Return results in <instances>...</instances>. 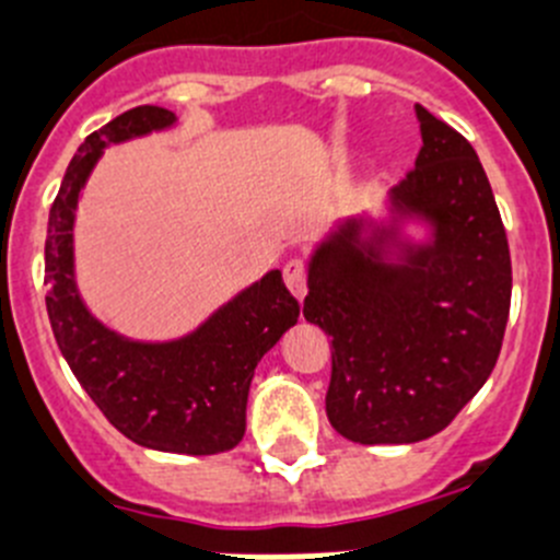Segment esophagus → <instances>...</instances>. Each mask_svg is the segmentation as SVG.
<instances>
[{"instance_id":"34e87169","label":"esophagus","mask_w":560,"mask_h":560,"mask_svg":"<svg viewBox=\"0 0 560 560\" xmlns=\"http://www.w3.org/2000/svg\"><path fill=\"white\" fill-rule=\"evenodd\" d=\"M283 277H285V285H289V291L296 296V300H302V296L307 294V266H305V260L291 258L289 264L283 266Z\"/></svg>"}]
</instances>
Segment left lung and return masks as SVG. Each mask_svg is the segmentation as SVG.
I'll use <instances>...</instances> for the list:
<instances>
[{"instance_id": "left-lung-1", "label": "left lung", "mask_w": 560, "mask_h": 560, "mask_svg": "<svg viewBox=\"0 0 560 560\" xmlns=\"http://www.w3.org/2000/svg\"><path fill=\"white\" fill-rule=\"evenodd\" d=\"M422 150L392 205L435 238L383 264L358 224L322 244L302 314L332 338L327 419L358 444H413L489 381L511 311V253L471 143L417 105ZM377 233L374 241H383Z\"/></svg>"}]
</instances>
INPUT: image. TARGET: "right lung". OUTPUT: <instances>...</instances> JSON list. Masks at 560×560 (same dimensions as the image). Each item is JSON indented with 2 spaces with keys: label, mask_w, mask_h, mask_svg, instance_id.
I'll return each instance as SVG.
<instances>
[{
  "label": "right lung",
  "mask_w": 560,
  "mask_h": 560,
  "mask_svg": "<svg viewBox=\"0 0 560 560\" xmlns=\"http://www.w3.org/2000/svg\"><path fill=\"white\" fill-rule=\"evenodd\" d=\"M172 121L166 107H132L91 132L71 158L46 228V314L66 363L119 433L163 453L217 455L244 435L255 366L300 316L283 275L269 271L172 343L116 336L85 311L74 285V208L102 150Z\"/></svg>",
  "instance_id": "right-lung-1"
}]
</instances>
